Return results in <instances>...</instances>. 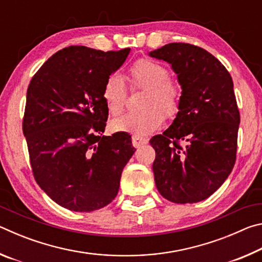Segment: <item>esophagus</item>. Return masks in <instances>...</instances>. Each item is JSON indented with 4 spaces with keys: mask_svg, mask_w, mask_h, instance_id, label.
Returning a JSON list of instances; mask_svg holds the SVG:
<instances>
[{
    "mask_svg": "<svg viewBox=\"0 0 262 262\" xmlns=\"http://www.w3.org/2000/svg\"><path fill=\"white\" fill-rule=\"evenodd\" d=\"M132 142H133V145H134L135 148H140L141 145L147 144L148 143V140L144 139V137H140V136L134 135V136L132 137Z\"/></svg>",
    "mask_w": 262,
    "mask_h": 262,
    "instance_id": "esophagus-1",
    "label": "esophagus"
}]
</instances>
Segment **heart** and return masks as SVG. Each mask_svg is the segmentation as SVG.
Returning <instances> with one entry per match:
<instances>
[{
  "label": "heart",
  "instance_id": "1",
  "mask_svg": "<svg viewBox=\"0 0 262 262\" xmlns=\"http://www.w3.org/2000/svg\"><path fill=\"white\" fill-rule=\"evenodd\" d=\"M133 88L144 89L139 112L127 113L117 119L111 127L114 132H128L136 136L149 135L162 126L165 119H173L180 110V86L170 78L166 67L150 59H140L129 68ZM101 97L113 117L125 110L127 91L119 75H111L104 83Z\"/></svg>",
  "mask_w": 262,
  "mask_h": 262
}]
</instances>
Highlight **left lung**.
I'll use <instances>...</instances> for the list:
<instances>
[{
    "label": "left lung",
    "mask_w": 262,
    "mask_h": 262,
    "mask_svg": "<svg viewBox=\"0 0 262 262\" xmlns=\"http://www.w3.org/2000/svg\"><path fill=\"white\" fill-rule=\"evenodd\" d=\"M149 55L171 64L183 90L172 125L150 140L156 187L171 202L202 201L236 162L241 115L232 78L214 55L190 43H167Z\"/></svg>",
    "instance_id": "left-lung-1"
}]
</instances>
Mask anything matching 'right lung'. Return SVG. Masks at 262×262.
<instances>
[{"mask_svg":"<svg viewBox=\"0 0 262 262\" xmlns=\"http://www.w3.org/2000/svg\"><path fill=\"white\" fill-rule=\"evenodd\" d=\"M129 52L66 47L30 82L23 133L34 179L69 210L90 212L112 202L136 150L127 133L103 135L108 117L104 83Z\"/></svg>","mask_w":262,"mask_h":262,"instance_id":"obj_1","label":"right lung"}]
</instances>
